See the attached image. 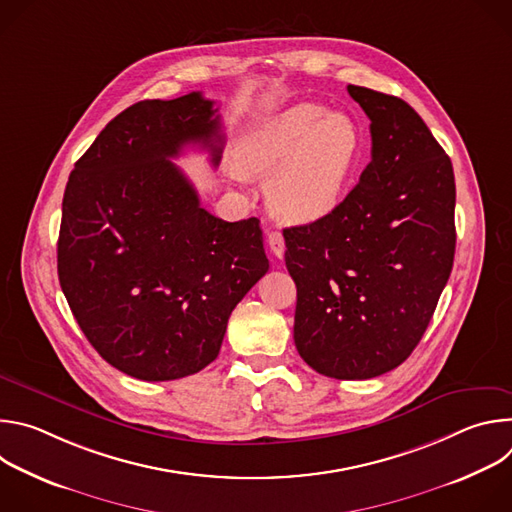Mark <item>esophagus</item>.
Returning a JSON list of instances; mask_svg holds the SVG:
<instances>
[{"mask_svg": "<svg viewBox=\"0 0 512 512\" xmlns=\"http://www.w3.org/2000/svg\"><path fill=\"white\" fill-rule=\"evenodd\" d=\"M267 243H269V249L275 257H283L285 253V239L279 231H269L267 233Z\"/></svg>", "mask_w": 512, "mask_h": 512, "instance_id": "1", "label": "esophagus"}]
</instances>
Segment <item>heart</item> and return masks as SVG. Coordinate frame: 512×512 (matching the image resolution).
<instances>
[{
    "mask_svg": "<svg viewBox=\"0 0 512 512\" xmlns=\"http://www.w3.org/2000/svg\"><path fill=\"white\" fill-rule=\"evenodd\" d=\"M360 150V129L348 115L298 103L263 119L245 137L239 164L249 174L269 176L267 200L279 216L314 221L344 198Z\"/></svg>",
    "mask_w": 512,
    "mask_h": 512,
    "instance_id": "heart-1",
    "label": "heart"
}]
</instances>
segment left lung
<instances>
[{
  "instance_id": "left-lung-1",
  "label": "left lung",
  "mask_w": 512,
  "mask_h": 512,
  "mask_svg": "<svg viewBox=\"0 0 512 512\" xmlns=\"http://www.w3.org/2000/svg\"><path fill=\"white\" fill-rule=\"evenodd\" d=\"M371 119V162L326 216L283 231L298 287L294 340L332 379L385 375L419 344L456 251V182L403 99L348 85Z\"/></svg>"
}]
</instances>
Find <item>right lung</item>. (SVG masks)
I'll use <instances>...</instances> for the list:
<instances>
[{"instance_id":"add662e5","label":"right lung","mask_w":512,"mask_h":512,"mask_svg":"<svg viewBox=\"0 0 512 512\" xmlns=\"http://www.w3.org/2000/svg\"><path fill=\"white\" fill-rule=\"evenodd\" d=\"M225 135L200 93L139 101L70 172L58 279L93 348L121 373L174 381L221 350L227 322L267 273L259 221L227 223L172 162L200 145L218 166Z\"/></svg>"}]
</instances>
